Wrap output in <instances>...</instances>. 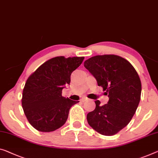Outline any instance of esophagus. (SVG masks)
<instances>
[{
	"label": "esophagus",
	"mask_w": 158,
	"mask_h": 158,
	"mask_svg": "<svg viewBox=\"0 0 158 158\" xmlns=\"http://www.w3.org/2000/svg\"><path fill=\"white\" fill-rule=\"evenodd\" d=\"M87 100H88V98H87V97H85V96H84V97H82L81 98V102H86V101H87Z\"/></svg>",
	"instance_id": "1"
}]
</instances>
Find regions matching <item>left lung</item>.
<instances>
[{"instance_id":"1","label":"left lung","mask_w":158,"mask_h":158,"mask_svg":"<svg viewBox=\"0 0 158 158\" xmlns=\"http://www.w3.org/2000/svg\"><path fill=\"white\" fill-rule=\"evenodd\" d=\"M108 95V103L87 114L91 128L103 135H114L131 121L139 104L141 81L138 72L126 59L115 55H96L84 63Z\"/></svg>"}]
</instances>
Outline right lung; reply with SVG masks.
<instances>
[{
  "instance_id": "1",
  "label": "right lung",
  "mask_w": 158,
  "mask_h": 158,
  "mask_svg": "<svg viewBox=\"0 0 158 158\" xmlns=\"http://www.w3.org/2000/svg\"><path fill=\"white\" fill-rule=\"evenodd\" d=\"M84 56H56L46 61L32 73L23 91L22 106L30 125L41 132H52L67 121L69 109L78 103L62 96L73 71Z\"/></svg>"
}]
</instances>
